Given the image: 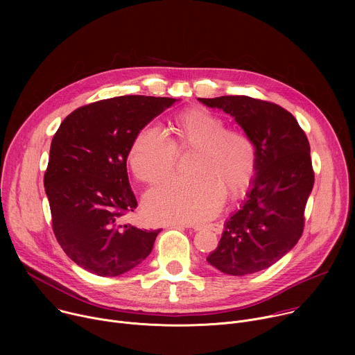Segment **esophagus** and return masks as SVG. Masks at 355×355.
Wrapping results in <instances>:
<instances>
[{"label":"esophagus","instance_id":"esophagus-1","mask_svg":"<svg viewBox=\"0 0 355 355\" xmlns=\"http://www.w3.org/2000/svg\"><path fill=\"white\" fill-rule=\"evenodd\" d=\"M170 226H171V227H193L195 230H200V229H202V226H191V225H187V223H171ZM207 227H208L209 230L215 232L216 234L222 233V226L218 225V223H212V225H209V226H207Z\"/></svg>","mask_w":355,"mask_h":355}]
</instances>
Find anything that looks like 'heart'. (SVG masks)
Returning <instances> with one entry per match:
<instances>
[{
	"label": "heart",
	"mask_w": 355,
	"mask_h": 355,
	"mask_svg": "<svg viewBox=\"0 0 355 355\" xmlns=\"http://www.w3.org/2000/svg\"><path fill=\"white\" fill-rule=\"evenodd\" d=\"M205 108H188L171 121L173 140L156 125L141 126L133 137L128 162L135 177L156 182L168 175L177 148H195L193 177L170 178L150 189L144 212L155 223H200L222 208L225 193L237 196L257 171V148L250 136Z\"/></svg>",
	"instance_id": "1"
}]
</instances>
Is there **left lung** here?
I'll return each mask as SVG.
<instances>
[{"label":"left lung","instance_id":"obj_1","mask_svg":"<svg viewBox=\"0 0 355 355\" xmlns=\"http://www.w3.org/2000/svg\"><path fill=\"white\" fill-rule=\"evenodd\" d=\"M234 118L257 148V171L247 198L225 223L207 261L243 277L266 270L291 251L305 226L315 182L308 137L282 107L245 95L198 98Z\"/></svg>","mask_w":355,"mask_h":355}]
</instances>
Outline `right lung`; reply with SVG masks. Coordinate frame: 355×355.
<instances>
[{
	"instance_id": "obj_1",
	"label": "right lung",
	"mask_w": 355,
	"mask_h": 355,
	"mask_svg": "<svg viewBox=\"0 0 355 355\" xmlns=\"http://www.w3.org/2000/svg\"><path fill=\"white\" fill-rule=\"evenodd\" d=\"M175 98L123 95L84 105L60 125L44 173L55 236L66 254L99 277H118L153 250L160 230L125 223L137 200L126 160L137 130Z\"/></svg>"
}]
</instances>
